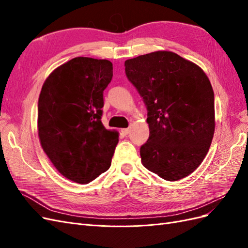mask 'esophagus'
<instances>
[{
  "label": "esophagus",
  "instance_id": "obj_1",
  "mask_svg": "<svg viewBox=\"0 0 248 248\" xmlns=\"http://www.w3.org/2000/svg\"><path fill=\"white\" fill-rule=\"evenodd\" d=\"M129 131H130V130H129V128H124V129H122V130H121V132L124 134V136H127V134L129 133Z\"/></svg>",
  "mask_w": 248,
  "mask_h": 248
}]
</instances>
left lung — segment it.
<instances>
[{
	"mask_svg": "<svg viewBox=\"0 0 248 248\" xmlns=\"http://www.w3.org/2000/svg\"><path fill=\"white\" fill-rule=\"evenodd\" d=\"M125 72L148 110L142 166L167 181L190 175L206 157L215 129L214 92L206 73L168 50L126 60Z\"/></svg>",
	"mask_w": 248,
	"mask_h": 248,
	"instance_id": "obj_1",
	"label": "left lung"
}]
</instances>
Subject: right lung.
<instances>
[{
  "label": "right lung",
  "mask_w": 248,
  "mask_h": 248,
  "mask_svg": "<svg viewBox=\"0 0 248 248\" xmlns=\"http://www.w3.org/2000/svg\"><path fill=\"white\" fill-rule=\"evenodd\" d=\"M112 78L108 60L74 58L44 81L38 100V136L51 163L79 184L93 181L111 163L119 133L101 122L103 91Z\"/></svg>",
  "instance_id": "add662e5"
}]
</instances>
